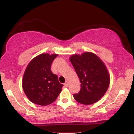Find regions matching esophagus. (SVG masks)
<instances>
[{"label":"esophagus","instance_id":"34e87169","mask_svg":"<svg viewBox=\"0 0 134 134\" xmlns=\"http://www.w3.org/2000/svg\"><path fill=\"white\" fill-rule=\"evenodd\" d=\"M64 86H65L66 87H68V86H69V82L67 81V82H66L65 83V84H64Z\"/></svg>","mask_w":134,"mask_h":134}]
</instances>
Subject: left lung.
<instances>
[{"label": "left lung", "mask_w": 134, "mask_h": 134, "mask_svg": "<svg viewBox=\"0 0 134 134\" xmlns=\"http://www.w3.org/2000/svg\"><path fill=\"white\" fill-rule=\"evenodd\" d=\"M81 82V91L73 94L79 103L89 105L97 102L108 88L110 76L104 63L90 52L73 54L69 58Z\"/></svg>", "instance_id": "1"}]
</instances>
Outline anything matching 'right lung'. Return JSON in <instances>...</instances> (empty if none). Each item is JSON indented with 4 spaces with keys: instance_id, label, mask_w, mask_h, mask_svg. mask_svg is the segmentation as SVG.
<instances>
[{
    "instance_id": "right-lung-1",
    "label": "right lung",
    "mask_w": 134,
    "mask_h": 134,
    "mask_svg": "<svg viewBox=\"0 0 134 134\" xmlns=\"http://www.w3.org/2000/svg\"><path fill=\"white\" fill-rule=\"evenodd\" d=\"M58 54L41 53L33 58L26 67L22 86L27 98L33 103L47 106L56 100L63 84L51 71V65Z\"/></svg>"
}]
</instances>
